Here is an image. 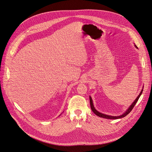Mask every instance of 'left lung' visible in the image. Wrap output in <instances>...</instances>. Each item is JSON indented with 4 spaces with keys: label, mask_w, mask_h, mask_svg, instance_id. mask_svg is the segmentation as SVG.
Listing matches in <instances>:
<instances>
[{
    "label": "left lung",
    "mask_w": 152,
    "mask_h": 152,
    "mask_svg": "<svg viewBox=\"0 0 152 152\" xmlns=\"http://www.w3.org/2000/svg\"><path fill=\"white\" fill-rule=\"evenodd\" d=\"M135 46H136V45H135ZM136 47L137 48V47H136ZM142 91H143V90H142V91H141V92L140 93L139 95L137 96V97L136 99V100H135V101H134V102L131 104V105L129 107V108L126 111V112H125V113H124L122 115H120V116H117V117L110 116V115H108L103 114H102L101 113H99V111H97L95 109V108L94 107L93 103V101H92V99H91V97H90V107H91V110L93 111V112L96 115H97V116H99V117H101V118H107V119H119V118H123V117H125L126 115H128V114H129V113L132 110V109L134 108V107L135 104H136L137 101V100H139V97H140V95L142 94Z\"/></svg>",
    "instance_id": "8db88e82"
}]
</instances>
